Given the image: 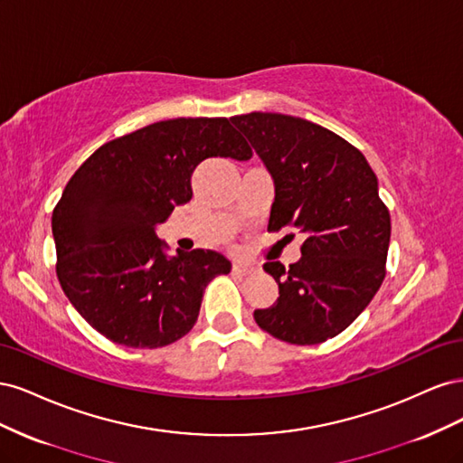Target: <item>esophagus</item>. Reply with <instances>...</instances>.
Masks as SVG:
<instances>
[{
	"mask_svg": "<svg viewBox=\"0 0 463 463\" xmlns=\"http://www.w3.org/2000/svg\"><path fill=\"white\" fill-rule=\"evenodd\" d=\"M232 270H233L235 274H240V276H249V274L257 272V269H255L253 264H243V262H235Z\"/></svg>",
	"mask_w": 463,
	"mask_h": 463,
	"instance_id": "1",
	"label": "esophagus"
}]
</instances>
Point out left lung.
<instances>
[{
	"mask_svg": "<svg viewBox=\"0 0 463 463\" xmlns=\"http://www.w3.org/2000/svg\"><path fill=\"white\" fill-rule=\"evenodd\" d=\"M230 121L272 174L269 232L305 235L289 269L264 264L279 298L255 311L257 325L288 344L326 342L363 313L386 276L390 213L376 175L361 150L317 123L262 111Z\"/></svg>",
	"mask_w": 463,
	"mask_h": 463,
	"instance_id": "left-lung-1",
	"label": "left lung"
}]
</instances>
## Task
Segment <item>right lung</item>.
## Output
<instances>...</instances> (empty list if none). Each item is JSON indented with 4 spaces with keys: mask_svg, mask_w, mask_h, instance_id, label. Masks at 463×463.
Here are the masks:
<instances>
[{
    "mask_svg": "<svg viewBox=\"0 0 463 463\" xmlns=\"http://www.w3.org/2000/svg\"><path fill=\"white\" fill-rule=\"evenodd\" d=\"M249 160L226 118H177L102 145L69 179L52 214L55 272L89 325L108 340L154 349L197 322L203 291L232 270L216 250L164 255L156 223L191 201L203 160Z\"/></svg>",
    "mask_w": 463,
    "mask_h": 463,
    "instance_id": "obj_1",
    "label": "right lung"
}]
</instances>
